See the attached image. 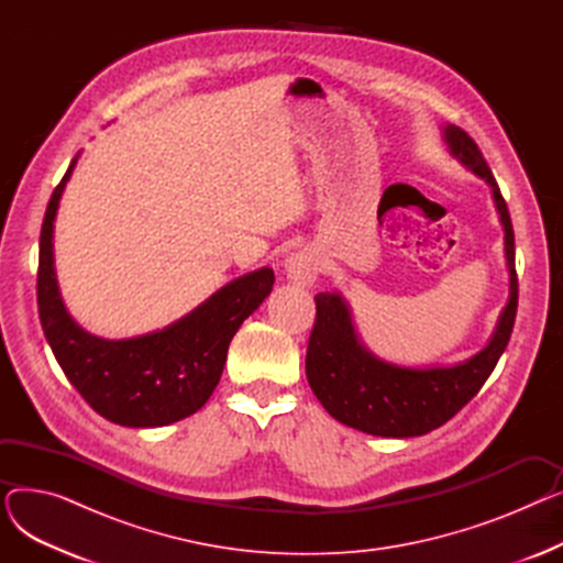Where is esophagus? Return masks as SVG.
Instances as JSON below:
<instances>
[{"label":"esophagus","mask_w":563,"mask_h":563,"mask_svg":"<svg viewBox=\"0 0 563 563\" xmlns=\"http://www.w3.org/2000/svg\"><path fill=\"white\" fill-rule=\"evenodd\" d=\"M287 274L291 280H297L301 285H310L317 278V262L308 253H297L287 260Z\"/></svg>","instance_id":"34e87169"}]
</instances>
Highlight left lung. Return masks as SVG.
<instances>
[{"instance_id": "left-lung-1", "label": "left lung", "mask_w": 563, "mask_h": 563, "mask_svg": "<svg viewBox=\"0 0 563 563\" xmlns=\"http://www.w3.org/2000/svg\"><path fill=\"white\" fill-rule=\"evenodd\" d=\"M452 153L493 187L505 225V251L511 274V297L486 349L454 367L408 369L376 361L351 327V314L338 294L319 291L317 317L308 340L306 374L312 393L331 416L358 431L383 438L424 435L452 420L475 397L505 353L518 312V274L514 225L507 200L475 143L465 130L445 128Z\"/></svg>"}]
</instances>
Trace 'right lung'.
<instances>
[{
  "label": "right lung",
  "mask_w": 563,
  "mask_h": 563,
  "mask_svg": "<svg viewBox=\"0 0 563 563\" xmlns=\"http://www.w3.org/2000/svg\"><path fill=\"white\" fill-rule=\"evenodd\" d=\"M75 162L52 191L41 228L36 299L54 358L84 401L113 424L141 429L189 418L212 397L230 340L269 297L274 272L264 266L232 280L164 331L132 340L88 335L66 312L52 264V223Z\"/></svg>",
  "instance_id": "right-lung-1"
}]
</instances>
